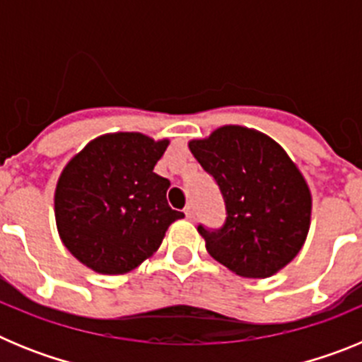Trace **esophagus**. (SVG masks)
Masks as SVG:
<instances>
[{"label":"esophagus","mask_w":362,"mask_h":362,"mask_svg":"<svg viewBox=\"0 0 362 362\" xmlns=\"http://www.w3.org/2000/svg\"><path fill=\"white\" fill-rule=\"evenodd\" d=\"M185 216H187V219H194L196 214H194V206H192V204H188L187 209H185Z\"/></svg>","instance_id":"34e87169"}]
</instances>
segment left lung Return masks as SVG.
Here are the masks:
<instances>
[{"label":"left lung","mask_w":362,"mask_h":362,"mask_svg":"<svg viewBox=\"0 0 362 362\" xmlns=\"http://www.w3.org/2000/svg\"><path fill=\"white\" fill-rule=\"evenodd\" d=\"M225 199V225L197 226L206 250L241 277H270L299 254L310 228L305 177L274 139L226 124L188 143Z\"/></svg>","instance_id":"obj_1"}]
</instances>
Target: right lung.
Masks as SVG:
<instances>
[{
  "instance_id": "1",
  "label": "right lung",
  "mask_w": 362,
  "mask_h": 362,
  "mask_svg": "<svg viewBox=\"0 0 362 362\" xmlns=\"http://www.w3.org/2000/svg\"><path fill=\"white\" fill-rule=\"evenodd\" d=\"M168 139L137 132L101 136L63 168L54 196L63 245L98 274H127L158 250L185 217L166 203L170 181L153 172Z\"/></svg>"
}]
</instances>
